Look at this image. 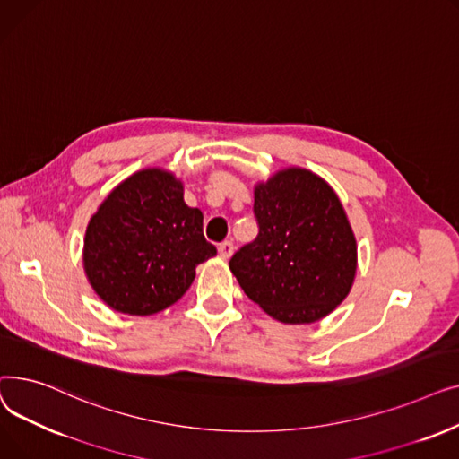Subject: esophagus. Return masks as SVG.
<instances>
[{"label": "esophagus", "mask_w": 459, "mask_h": 459, "mask_svg": "<svg viewBox=\"0 0 459 459\" xmlns=\"http://www.w3.org/2000/svg\"><path fill=\"white\" fill-rule=\"evenodd\" d=\"M217 251H220V255L223 258H230L232 253H234V244L230 242V239H225V242L220 244V247H217Z\"/></svg>", "instance_id": "obj_1"}]
</instances>
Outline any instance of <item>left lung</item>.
Masks as SVG:
<instances>
[{
  "mask_svg": "<svg viewBox=\"0 0 459 459\" xmlns=\"http://www.w3.org/2000/svg\"><path fill=\"white\" fill-rule=\"evenodd\" d=\"M253 212L258 236L229 262L242 290L282 324L327 316L357 272L355 236L333 187L288 167L255 186Z\"/></svg>",
  "mask_w": 459,
  "mask_h": 459,
  "instance_id": "8db88e82",
  "label": "left lung"
}]
</instances>
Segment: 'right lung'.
<instances>
[{
    "label": "right lung",
    "instance_id": "obj_1",
    "mask_svg": "<svg viewBox=\"0 0 459 459\" xmlns=\"http://www.w3.org/2000/svg\"><path fill=\"white\" fill-rule=\"evenodd\" d=\"M215 253L203 212L184 203L182 182L152 167L120 182L91 217L83 268L109 308L149 316L177 303Z\"/></svg>",
    "mask_w": 459,
    "mask_h": 459
}]
</instances>
